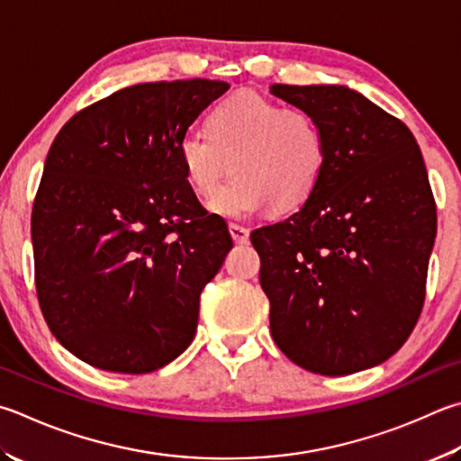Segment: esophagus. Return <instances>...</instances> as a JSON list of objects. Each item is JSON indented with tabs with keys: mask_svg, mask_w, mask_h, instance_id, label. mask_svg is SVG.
<instances>
[{
	"mask_svg": "<svg viewBox=\"0 0 461 461\" xmlns=\"http://www.w3.org/2000/svg\"><path fill=\"white\" fill-rule=\"evenodd\" d=\"M228 230H230V236H231V240L236 241V244H246L248 238H249V231L244 228V225L230 223V225H228Z\"/></svg>",
	"mask_w": 461,
	"mask_h": 461,
	"instance_id": "obj_1",
	"label": "esophagus"
}]
</instances>
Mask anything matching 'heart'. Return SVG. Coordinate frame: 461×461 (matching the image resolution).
<instances>
[{
  "mask_svg": "<svg viewBox=\"0 0 461 461\" xmlns=\"http://www.w3.org/2000/svg\"><path fill=\"white\" fill-rule=\"evenodd\" d=\"M207 124L209 132H183L177 150L191 189L205 199L236 173L212 202L213 213L246 220L270 205L290 212L312 195L326 165V137L314 114L241 90L221 100Z\"/></svg>",
  "mask_w": 461,
  "mask_h": 461,
  "instance_id": "b5f03b06",
  "label": "heart"
}]
</instances>
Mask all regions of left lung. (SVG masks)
Segmentation results:
<instances>
[{"instance_id":"8db88e82","label":"left lung","mask_w":461,"mask_h":461,"mask_svg":"<svg viewBox=\"0 0 461 461\" xmlns=\"http://www.w3.org/2000/svg\"><path fill=\"white\" fill-rule=\"evenodd\" d=\"M270 90L314 114L326 137L312 195L249 236L272 339L311 373L369 369L403 347L423 308L438 213L420 145L347 86Z\"/></svg>"}]
</instances>
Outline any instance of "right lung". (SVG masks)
I'll return each instance as SVG.
<instances>
[{
    "mask_svg": "<svg viewBox=\"0 0 461 461\" xmlns=\"http://www.w3.org/2000/svg\"><path fill=\"white\" fill-rule=\"evenodd\" d=\"M228 88L205 78L127 86L56 135L32 209L33 272L50 330L80 361L150 373L194 340L199 296L233 244L177 149Z\"/></svg>",
    "mask_w": 461,
    "mask_h": 461,
    "instance_id": "obj_1",
    "label": "right lung"
}]
</instances>
